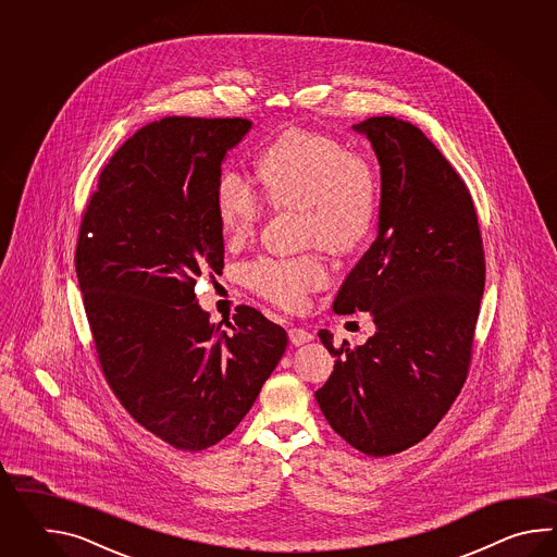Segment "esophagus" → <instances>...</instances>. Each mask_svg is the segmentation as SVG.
<instances>
[{
    "instance_id": "esophagus-1",
    "label": "esophagus",
    "mask_w": 557,
    "mask_h": 557,
    "mask_svg": "<svg viewBox=\"0 0 557 557\" xmlns=\"http://www.w3.org/2000/svg\"><path fill=\"white\" fill-rule=\"evenodd\" d=\"M288 338L295 346H300V344L310 343L314 338V334L308 332L307 329H296L295 326V329L288 331Z\"/></svg>"
}]
</instances>
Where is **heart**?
<instances>
[{"label":"heart","mask_w":557,"mask_h":557,"mask_svg":"<svg viewBox=\"0 0 557 557\" xmlns=\"http://www.w3.org/2000/svg\"><path fill=\"white\" fill-rule=\"evenodd\" d=\"M259 177L273 205L302 211L307 245L344 255L372 233L379 214V173L367 153L341 139L308 129H286L267 145ZM214 209L228 240L240 243L261 225L259 190L235 171H223L214 185ZM247 283L283 308H300L310 290L329 281L317 255L298 259H259L247 267Z\"/></svg>","instance_id":"heart-1"}]
</instances>
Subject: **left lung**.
<instances>
[{
  "label": "left lung",
  "instance_id": "left-lung-1",
  "mask_svg": "<svg viewBox=\"0 0 557 557\" xmlns=\"http://www.w3.org/2000/svg\"><path fill=\"white\" fill-rule=\"evenodd\" d=\"M380 163L379 235L346 276L334 312H370L360 346L320 331L336 356L317 403L332 430L368 456L426 438L462 391L484 293L472 195L446 157L403 119L355 125Z\"/></svg>",
  "mask_w": 557,
  "mask_h": 557
}]
</instances>
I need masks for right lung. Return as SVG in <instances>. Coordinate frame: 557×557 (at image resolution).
<instances>
[{"instance_id":"obj_1","label":"right lung","mask_w":557,"mask_h":557,"mask_svg":"<svg viewBox=\"0 0 557 557\" xmlns=\"http://www.w3.org/2000/svg\"><path fill=\"white\" fill-rule=\"evenodd\" d=\"M249 119L165 117L137 131L99 175L75 271L107 384L135 422L185 451L228 436L286 350V332L238 307L231 331L195 298L221 273L214 185Z\"/></svg>"}]
</instances>
